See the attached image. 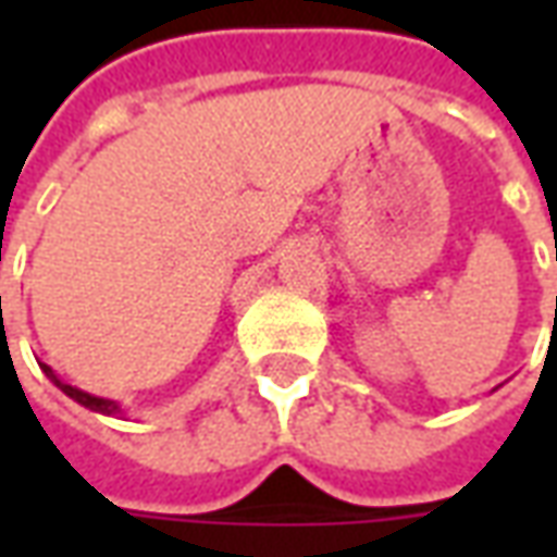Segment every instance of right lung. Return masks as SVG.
I'll list each match as a JSON object with an SVG mask.
<instances>
[{"label":"right lung","instance_id":"1","mask_svg":"<svg viewBox=\"0 0 557 557\" xmlns=\"http://www.w3.org/2000/svg\"><path fill=\"white\" fill-rule=\"evenodd\" d=\"M41 370H44V375H47V379H50V382H53V385L59 387L62 394H65V397H71L74 403H79V406H86L89 411H98V414H107V418H122V414H125V409H122L115 399L95 397V394H86V391H79V387L65 385V382H62V379L53 373V367H47V363H41Z\"/></svg>","mask_w":557,"mask_h":557}]
</instances>
